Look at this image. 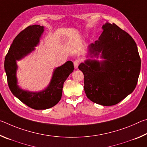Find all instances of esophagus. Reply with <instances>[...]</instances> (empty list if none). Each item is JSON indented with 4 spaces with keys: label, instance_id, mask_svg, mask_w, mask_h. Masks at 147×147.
<instances>
[{
    "label": "esophagus",
    "instance_id": "1",
    "mask_svg": "<svg viewBox=\"0 0 147 147\" xmlns=\"http://www.w3.org/2000/svg\"><path fill=\"white\" fill-rule=\"evenodd\" d=\"M79 63H80V61L78 60H75L74 61V68L77 69L78 68V67L79 65Z\"/></svg>",
    "mask_w": 147,
    "mask_h": 147
}]
</instances>
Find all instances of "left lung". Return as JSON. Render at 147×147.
Returning <instances> with one entry per match:
<instances>
[{
	"mask_svg": "<svg viewBox=\"0 0 147 147\" xmlns=\"http://www.w3.org/2000/svg\"><path fill=\"white\" fill-rule=\"evenodd\" d=\"M98 40L88 46V59L79 65L87 97L102 106L120 102L136 88L141 59L133 38L115 24H103Z\"/></svg>",
	"mask_w": 147,
	"mask_h": 147,
	"instance_id": "1",
	"label": "left lung"
}]
</instances>
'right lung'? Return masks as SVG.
Wrapping results in <instances>:
<instances>
[{"label":"right lung","mask_w":147,"mask_h":147,"mask_svg":"<svg viewBox=\"0 0 147 147\" xmlns=\"http://www.w3.org/2000/svg\"><path fill=\"white\" fill-rule=\"evenodd\" d=\"M43 32L44 26L34 24L20 32L9 47L4 61V69L11 93L22 102L34 109H49L58 104L61 98L65 81L74 71V65L71 61H67L56 67L48 86L40 91L24 90L18 86L17 61L21 60L34 51L40 42Z\"/></svg>","instance_id":"right-lung-1"}]
</instances>
